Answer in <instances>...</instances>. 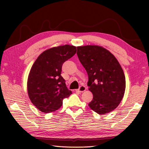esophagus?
Returning <instances> with one entry per match:
<instances>
[{
	"instance_id": "obj_1",
	"label": "esophagus",
	"mask_w": 149,
	"mask_h": 149,
	"mask_svg": "<svg viewBox=\"0 0 149 149\" xmlns=\"http://www.w3.org/2000/svg\"><path fill=\"white\" fill-rule=\"evenodd\" d=\"M86 86H81L79 87V89L77 90L76 91H79V92L82 93V92H84V91H86Z\"/></svg>"
}]
</instances>
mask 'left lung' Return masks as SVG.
Listing matches in <instances>:
<instances>
[{"label": "left lung", "mask_w": 149, "mask_h": 149, "mask_svg": "<svg viewBox=\"0 0 149 149\" xmlns=\"http://www.w3.org/2000/svg\"><path fill=\"white\" fill-rule=\"evenodd\" d=\"M77 48L79 59L88 73L89 90L93 93L88 106L99 115L112 111L121 102L125 90V75L118 60L102 47Z\"/></svg>", "instance_id": "1"}]
</instances>
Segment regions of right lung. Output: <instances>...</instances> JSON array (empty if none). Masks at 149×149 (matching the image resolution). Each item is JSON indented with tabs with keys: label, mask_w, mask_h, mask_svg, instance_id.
I'll use <instances>...</instances> for the list:
<instances>
[{
	"label": "right lung",
	"mask_w": 149,
	"mask_h": 149,
	"mask_svg": "<svg viewBox=\"0 0 149 149\" xmlns=\"http://www.w3.org/2000/svg\"><path fill=\"white\" fill-rule=\"evenodd\" d=\"M76 51V47L70 45L52 47L43 52L34 63L28 76L27 92L40 111H55L62 106L63 100L72 94L61 74L63 63Z\"/></svg>",
	"instance_id": "obj_1"
}]
</instances>
